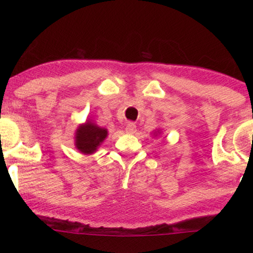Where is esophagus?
<instances>
[{"instance_id":"obj_1","label":"esophagus","mask_w":253,"mask_h":253,"mask_svg":"<svg viewBox=\"0 0 253 253\" xmlns=\"http://www.w3.org/2000/svg\"><path fill=\"white\" fill-rule=\"evenodd\" d=\"M136 124L134 123H132V122H130V123H127L126 126V133H134L136 132Z\"/></svg>"}]
</instances>
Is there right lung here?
I'll list each match as a JSON object with an SVG mask.
<instances>
[{"label": "right lung", "mask_w": 253, "mask_h": 253, "mask_svg": "<svg viewBox=\"0 0 253 253\" xmlns=\"http://www.w3.org/2000/svg\"><path fill=\"white\" fill-rule=\"evenodd\" d=\"M107 137V130L93 123H85L78 127L76 133V147L82 153L91 154Z\"/></svg>", "instance_id": "1"}]
</instances>
